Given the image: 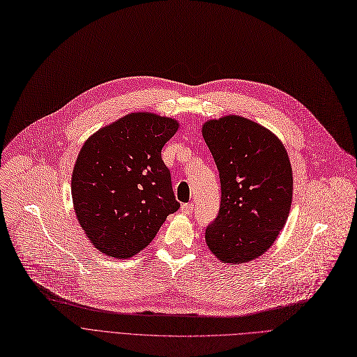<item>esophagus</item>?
Instances as JSON below:
<instances>
[{
    "instance_id": "esophagus-1",
    "label": "esophagus",
    "mask_w": 357,
    "mask_h": 357,
    "mask_svg": "<svg viewBox=\"0 0 357 357\" xmlns=\"http://www.w3.org/2000/svg\"><path fill=\"white\" fill-rule=\"evenodd\" d=\"M193 209H195L193 203H184V205H181V208H180L183 215H190L193 212Z\"/></svg>"
}]
</instances>
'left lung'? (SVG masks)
<instances>
[{
  "label": "left lung",
  "instance_id": "8db88e82",
  "mask_svg": "<svg viewBox=\"0 0 357 357\" xmlns=\"http://www.w3.org/2000/svg\"><path fill=\"white\" fill-rule=\"evenodd\" d=\"M220 178V208L205 240L222 263L243 264L273 245L291 212L292 165L273 132L243 116L202 126Z\"/></svg>",
  "mask_w": 357,
  "mask_h": 357
}]
</instances>
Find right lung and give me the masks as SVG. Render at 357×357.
I'll use <instances>...</instances> for the list:
<instances>
[{
  "mask_svg": "<svg viewBox=\"0 0 357 357\" xmlns=\"http://www.w3.org/2000/svg\"><path fill=\"white\" fill-rule=\"evenodd\" d=\"M177 129L173 117L137 112L84 142L73 169L71 195L78 222L100 252L133 257L180 208L161 158L162 146Z\"/></svg>",
  "mask_w": 357,
  "mask_h": 357,
  "instance_id": "right-lung-1",
  "label": "right lung"
}]
</instances>
